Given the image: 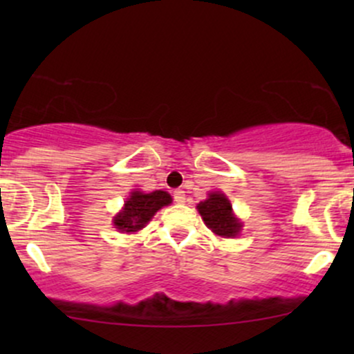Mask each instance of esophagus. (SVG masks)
<instances>
[{"instance_id": "obj_1", "label": "esophagus", "mask_w": 354, "mask_h": 354, "mask_svg": "<svg viewBox=\"0 0 354 354\" xmlns=\"http://www.w3.org/2000/svg\"><path fill=\"white\" fill-rule=\"evenodd\" d=\"M173 198H174V201H176V203H185V191L176 189L173 193Z\"/></svg>"}]
</instances>
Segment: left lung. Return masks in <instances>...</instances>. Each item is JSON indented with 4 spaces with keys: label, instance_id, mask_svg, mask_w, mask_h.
Returning a JSON list of instances; mask_svg holds the SVG:
<instances>
[{
    "label": "left lung",
    "instance_id": "left-lung-1",
    "mask_svg": "<svg viewBox=\"0 0 354 354\" xmlns=\"http://www.w3.org/2000/svg\"><path fill=\"white\" fill-rule=\"evenodd\" d=\"M203 221L214 234L223 238H234L241 231V221L234 216L233 206L221 191H213L205 201L196 206Z\"/></svg>",
    "mask_w": 354,
    "mask_h": 354
}]
</instances>
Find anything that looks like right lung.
I'll list each match as a JSON object with an SVG mask.
<instances>
[{
  "mask_svg": "<svg viewBox=\"0 0 354 354\" xmlns=\"http://www.w3.org/2000/svg\"><path fill=\"white\" fill-rule=\"evenodd\" d=\"M171 203V196L166 191H153V193H143V191H133L124 203V208L116 214L113 223L121 233H135L143 230L151 218L163 206Z\"/></svg>",
  "mask_w": 354,
  "mask_h": 354,
  "instance_id": "1",
  "label": "right lung"
}]
</instances>
